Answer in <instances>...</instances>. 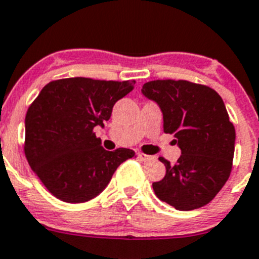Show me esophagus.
I'll use <instances>...</instances> for the list:
<instances>
[{
  "instance_id": "34e87169",
  "label": "esophagus",
  "mask_w": 259,
  "mask_h": 259,
  "mask_svg": "<svg viewBox=\"0 0 259 259\" xmlns=\"http://www.w3.org/2000/svg\"><path fill=\"white\" fill-rule=\"evenodd\" d=\"M138 158L143 161V162H149V161H153L154 157L149 156V154H144V153H138Z\"/></svg>"
}]
</instances>
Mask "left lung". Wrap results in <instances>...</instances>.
I'll return each mask as SVG.
<instances>
[{
	"mask_svg": "<svg viewBox=\"0 0 259 259\" xmlns=\"http://www.w3.org/2000/svg\"><path fill=\"white\" fill-rule=\"evenodd\" d=\"M163 115V132L174 134L181 149L178 163H165L166 175L153 183L162 202L179 211L206 206L230 176L235 127L216 91L187 80H153L142 88Z\"/></svg>",
	"mask_w": 259,
	"mask_h": 259,
	"instance_id": "left-lung-1",
	"label": "left lung"
}]
</instances>
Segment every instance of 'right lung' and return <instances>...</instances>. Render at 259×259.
<instances>
[{"mask_svg":"<svg viewBox=\"0 0 259 259\" xmlns=\"http://www.w3.org/2000/svg\"><path fill=\"white\" fill-rule=\"evenodd\" d=\"M134 80L67 78L40 91L25 116L24 152L48 192L67 203H83L102 193L116 168L134 151H106L93 133L103 126Z\"/></svg>","mask_w":259,"mask_h":259,"instance_id":"1","label":"right lung"}]
</instances>
